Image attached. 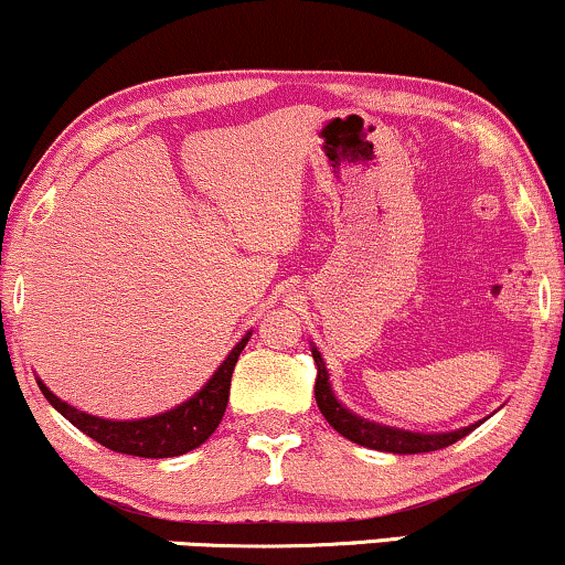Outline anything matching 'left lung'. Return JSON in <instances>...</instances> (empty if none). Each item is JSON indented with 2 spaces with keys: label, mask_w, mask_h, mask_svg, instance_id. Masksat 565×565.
<instances>
[{
  "label": "left lung",
  "mask_w": 565,
  "mask_h": 565,
  "mask_svg": "<svg viewBox=\"0 0 565 565\" xmlns=\"http://www.w3.org/2000/svg\"><path fill=\"white\" fill-rule=\"evenodd\" d=\"M312 360H316V367H318L316 402H318L320 414H323V417L328 419V425H331L335 433H341L344 438L356 443V446L375 448V451H388V454H427V451H438V448L451 446V443L461 440L463 435L472 433L475 427H480V423H477V425H469V427H463V430H456V433L425 435V433L396 430V427L367 423V419H360L356 414L344 409V406L335 402L331 383H328L326 362L316 347H312Z\"/></svg>",
  "instance_id": "8db88e82"
}]
</instances>
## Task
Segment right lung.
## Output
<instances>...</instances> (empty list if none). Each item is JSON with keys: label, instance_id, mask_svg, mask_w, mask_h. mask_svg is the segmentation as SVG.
Returning <instances> with one entry per match:
<instances>
[{"label": "right lung", "instance_id": "1", "mask_svg": "<svg viewBox=\"0 0 565 565\" xmlns=\"http://www.w3.org/2000/svg\"><path fill=\"white\" fill-rule=\"evenodd\" d=\"M247 339L249 335H245V339L232 349L230 356L221 362V367L213 373L211 381L205 383L190 402L148 419L111 423V419L93 417V414L77 412L75 406L64 404L62 398H56L41 381L39 388L41 394L46 396V402L52 404L64 419H70L77 430H83L88 438L102 443L109 451L140 456V459H169V456H182L192 451V448H198L200 443L209 440L213 430L218 427L221 417H224L226 412V404H230L234 365H237L239 352L245 349Z\"/></svg>", "mask_w": 565, "mask_h": 565}]
</instances>
